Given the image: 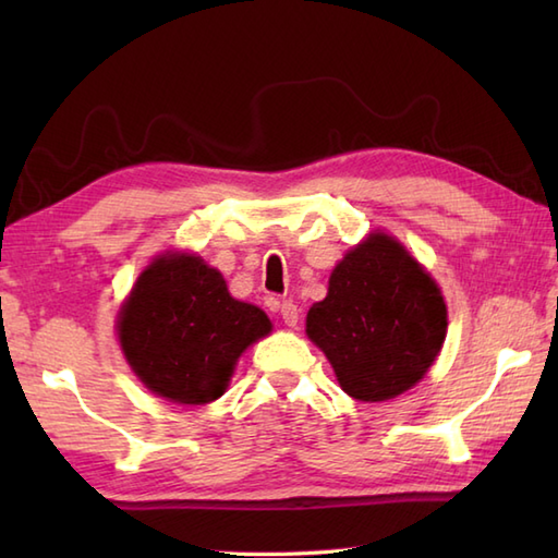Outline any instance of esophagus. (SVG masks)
<instances>
[{
    "instance_id": "1",
    "label": "esophagus",
    "mask_w": 558,
    "mask_h": 558,
    "mask_svg": "<svg viewBox=\"0 0 558 558\" xmlns=\"http://www.w3.org/2000/svg\"><path fill=\"white\" fill-rule=\"evenodd\" d=\"M280 316H282V322H286L288 326H298V324H300V316H302V312H300V306H298V304H292V302H282V304H280Z\"/></svg>"
}]
</instances>
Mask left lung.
Masks as SVG:
<instances>
[{"label":"left lung","instance_id":"8db88e82","mask_svg":"<svg viewBox=\"0 0 558 558\" xmlns=\"http://www.w3.org/2000/svg\"><path fill=\"white\" fill-rule=\"evenodd\" d=\"M444 294L396 236L372 232L330 272L326 300L306 314V336L340 388L362 402L405 393L441 352Z\"/></svg>","mask_w":558,"mask_h":558}]
</instances>
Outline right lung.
<instances>
[{
  "instance_id": "right-lung-1",
  "label": "right lung",
  "mask_w": 558,
  "mask_h": 558,
  "mask_svg": "<svg viewBox=\"0 0 558 558\" xmlns=\"http://www.w3.org/2000/svg\"><path fill=\"white\" fill-rule=\"evenodd\" d=\"M270 328L258 306L232 298L220 270L182 252L153 258L117 318L122 352L141 384L180 405L218 400L240 354Z\"/></svg>"
}]
</instances>
